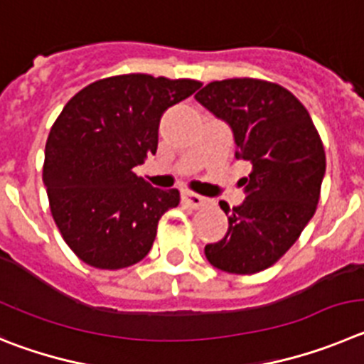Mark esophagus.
Masks as SVG:
<instances>
[{"instance_id": "1", "label": "esophagus", "mask_w": 364, "mask_h": 364, "mask_svg": "<svg viewBox=\"0 0 364 364\" xmlns=\"http://www.w3.org/2000/svg\"><path fill=\"white\" fill-rule=\"evenodd\" d=\"M181 203L183 205L190 206V208H203V206L208 205V199L203 198V196L199 194H194V192H188V190H183Z\"/></svg>"}]
</instances>
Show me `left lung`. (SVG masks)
I'll list each match as a JSON object with an SVG mask.
<instances>
[{
  "label": "left lung",
  "instance_id": "8db88e82",
  "mask_svg": "<svg viewBox=\"0 0 364 364\" xmlns=\"http://www.w3.org/2000/svg\"><path fill=\"white\" fill-rule=\"evenodd\" d=\"M196 100L234 132L235 158L252 165L245 201L230 206L228 232L206 245L212 267L255 274L279 261L316 214L326 158L309 110L290 90L254 77L212 81Z\"/></svg>",
  "mask_w": 364,
  "mask_h": 364
}]
</instances>
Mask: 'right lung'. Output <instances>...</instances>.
I'll list each match as a JSON object with an SVG mask.
<instances>
[{
  "label": "right lung",
  "mask_w": 364,
  "mask_h": 364,
  "mask_svg": "<svg viewBox=\"0 0 364 364\" xmlns=\"http://www.w3.org/2000/svg\"><path fill=\"white\" fill-rule=\"evenodd\" d=\"M199 87L123 74L94 81L65 105L45 145L43 183L52 218L81 261L119 270L149 254L179 192L154 188L134 166L158 150L163 112Z\"/></svg>",
  "instance_id": "obj_1"
}]
</instances>
